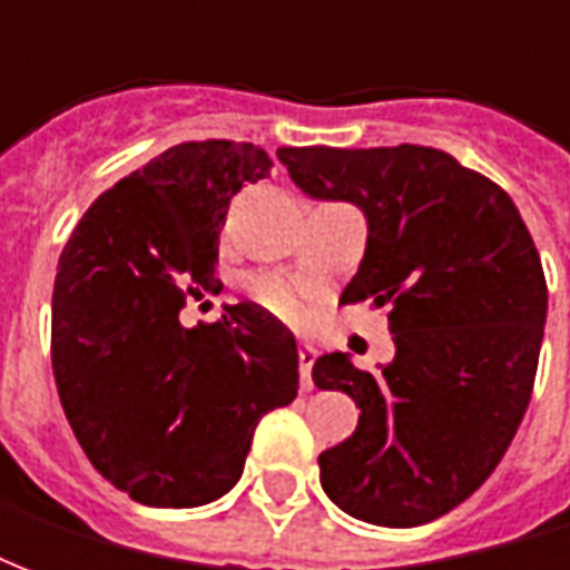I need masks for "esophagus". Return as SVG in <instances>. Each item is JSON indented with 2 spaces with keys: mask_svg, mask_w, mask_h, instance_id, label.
<instances>
[{
  "mask_svg": "<svg viewBox=\"0 0 570 570\" xmlns=\"http://www.w3.org/2000/svg\"><path fill=\"white\" fill-rule=\"evenodd\" d=\"M314 347L311 345H302L298 347V375H302V387L305 391H311L314 387V382H311V366H314Z\"/></svg>",
  "mask_w": 570,
  "mask_h": 570,
  "instance_id": "esophagus-1",
  "label": "esophagus"
}]
</instances>
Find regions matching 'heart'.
I'll use <instances>...</instances> for the list:
<instances>
[{
    "instance_id": "b5f03b06",
    "label": "heart",
    "mask_w": 570,
    "mask_h": 570,
    "mask_svg": "<svg viewBox=\"0 0 570 570\" xmlns=\"http://www.w3.org/2000/svg\"><path fill=\"white\" fill-rule=\"evenodd\" d=\"M253 293L259 298L262 308L272 311L274 317H281V321L298 323L305 317V296H302V289L286 284L281 277H259L253 284Z\"/></svg>"
}]
</instances>
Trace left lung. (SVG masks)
<instances>
[{
  "label": "left lung",
  "mask_w": 570,
  "mask_h": 570,
  "mask_svg": "<svg viewBox=\"0 0 570 570\" xmlns=\"http://www.w3.org/2000/svg\"><path fill=\"white\" fill-rule=\"evenodd\" d=\"M305 195L363 210L370 237L342 305L387 308L394 360L357 370L333 351L321 391H345L357 430L321 454L347 515L387 528L440 519L501 464L525 415L547 323V281L515 204L430 146H284Z\"/></svg>",
  "instance_id": "8db88e82"
}]
</instances>
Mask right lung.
I'll return each mask as SVG.
<instances>
[{
  "label": "right lung",
  "mask_w": 570,
  "mask_h": 570,
  "mask_svg": "<svg viewBox=\"0 0 570 570\" xmlns=\"http://www.w3.org/2000/svg\"><path fill=\"white\" fill-rule=\"evenodd\" d=\"M268 174L253 142H179L94 200L57 262V394L97 473L146 507L223 498L262 415L298 394L296 338L259 305L179 321L219 296L228 204Z\"/></svg>",
  "instance_id": "1"
}]
</instances>
